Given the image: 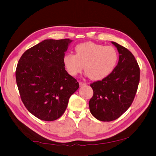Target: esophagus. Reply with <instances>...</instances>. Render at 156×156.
Returning a JSON list of instances; mask_svg holds the SVG:
<instances>
[{
    "instance_id": "obj_1",
    "label": "esophagus",
    "mask_w": 156,
    "mask_h": 156,
    "mask_svg": "<svg viewBox=\"0 0 156 156\" xmlns=\"http://www.w3.org/2000/svg\"><path fill=\"white\" fill-rule=\"evenodd\" d=\"M79 84H80V87H84L87 84V83H86V82H84L80 81V82H79Z\"/></svg>"
}]
</instances>
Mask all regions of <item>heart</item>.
Listing matches in <instances>:
<instances>
[{
    "instance_id": "heart-1",
    "label": "heart",
    "mask_w": 156,
    "mask_h": 156,
    "mask_svg": "<svg viewBox=\"0 0 156 156\" xmlns=\"http://www.w3.org/2000/svg\"><path fill=\"white\" fill-rule=\"evenodd\" d=\"M76 55H64V66L70 75L84 72L91 80H103L114 72L118 62V53L112 46H104L93 42L79 44L75 47Z\"/></svg>"
}]
</instances>
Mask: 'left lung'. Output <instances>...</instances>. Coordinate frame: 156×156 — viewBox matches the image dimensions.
Returning <instances> with one entry per match:
<instances>
[{"label": "left lung", "instance_id": "obj_1", "mask_svg": "<svg viewBox=\"0 0 156 156\" xmlns=\"http://www.w3.org/2000/svg\"><path fill=\"white\" fill-rule=\"evenodd\" d=\"M120 54L118 65L108 77L90 84L93 95L90 112L97 120L110 122L120 118L132 104L140 80V68L131 52L115 42Z\"/></svg>", "mask_w": 156, "mask_h": 156}]
</instances>
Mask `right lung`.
Segmentation results:
<instances>
[{
  "mask_svg": "<svg viewBox=\"0 0 156 156\" xmlns=\"http://www.w3.org/2000/svg\"><path fill=\"white\" fill-rule=\"evenodd\" d=\"M71 42L69 38L44 40L24 52L18 62L15 78L21 99L40 120L59 118L79 88L63 62Z\"/></svg>",
  "mask_w": 156,
  "mask_h": 156,
  "instance_id": "obj_1",
  "label": "right lung"
}]
</instances>
